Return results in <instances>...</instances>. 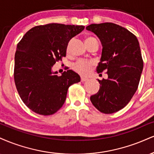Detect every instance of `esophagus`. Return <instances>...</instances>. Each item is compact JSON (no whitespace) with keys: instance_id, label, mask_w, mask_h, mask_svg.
Returning <instances> with one entry per match:
<instances>
[{"instance_id":"esophagus-1","label":"esophagus","mask_w":154,"mask_h":154,"mask_svg":"<svg viewBox=\"0 0 154 154\" xmlns=\"http://www.w3.org/2000/svg\"><path fill=\"white\" fill-rule=\"evenodd\" d=\"M87 80H88V77H83V76L81 77V81H82V82H85V81H87Z\"/></svg>"}]
</instances>
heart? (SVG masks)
I'll use <instances>...</instances> for the list:
<instances>
[{
  "label": "heart",
  "mask_w": 154,
  "mask_h": 154,
  "mask_svg": "<svg viewBox=\"0 0 154 154\" xmlns=\"http://www.w3.org/2000/svg\"><path fill=\"white\" fill-rule=\"evenodd\" d=\"M92 38H95L93 37H88L87 38L86 41L92 39ZM69 44L67 46V49H69ZM92 65V62H89V61H85V60H80L78 61L77 62H76L73 65V69L75 70L76 72L79 73V75H85L87 74H88L91 69V66Z\"/></svg>",
  "instance_id": "1"
}]
</instances>
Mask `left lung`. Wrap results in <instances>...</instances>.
<instances>
[{"mask_svg": "<svg viewBox=\"0 0 154 154\" xmlns=\"http://www.w3.org/2000/svg\"><path fill=\"white\" fill-rule=\"evenodd\" d=\"M103 46L97 72L107 71V79H97L100 90L90 97L98 110L110 114L123 109L138 88L143 62L139 42L125 28L116 23H93L86 27Z\"/></svg>", "mask_w": 154, "mask_h": 154, "instance_id": "8db88e82", "label": "left lung"}]
</instances>
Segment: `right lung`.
Listing matches in <instances>:
<instances>
[{
  "instance_id": "add662e5",
  "label": "right lung",
  "mask_w": 154,
  "mask_h": 154,
  "mask_svg": "<svg viewBox=\"0 0 154 154\" xmlns=\"http://www.w3.org/2000/svg\"><path fill=\"white\" fill-rule=\"evenodd\" d=\"M84 26L49 23L26 33L15 54L14 80L18 94L36 113L49 116L64 105L68 88L80 82L71 69L58 76L52 67L66 56L68 43L84 30Z\"/></svg>"
}]
</instances>
